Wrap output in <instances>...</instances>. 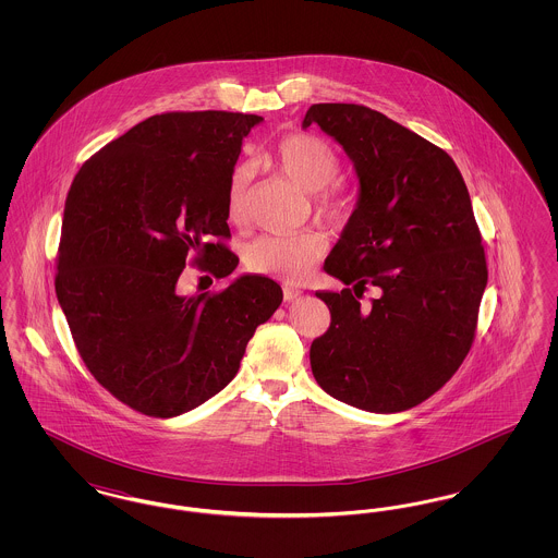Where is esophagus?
Listing matches in <instances>:
<instances>
[{
  "mask_svg": "<svg viewBox=\"0 0 558 558\" xmlns=\"http://www.w3.org/2000/svg\"><path fill=\"white\" fill-rule=\"evenodd\" d=\"M303 292L299 291V289H292V287H284V301H294V299H299Z\"/></svg>",
  "mask_w": 558,
  "mask_h": 558,
  "instance_id": "1",
  "label": "esophagus"
}]
</instances>
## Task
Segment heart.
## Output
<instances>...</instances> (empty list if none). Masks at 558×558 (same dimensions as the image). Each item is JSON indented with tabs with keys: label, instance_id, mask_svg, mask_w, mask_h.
Listing matches in <instances>:
<instances>
[{
	"label": "heart",
	"instance_id": "heart-1",
	"mask_svg": "<svg viewBox=\"0 0 558 558\" xmlns=\"http://www.w3.org/2000/svg\"><path fill=\"white\" fill-rule=\"evenodd\" d=\"M271 160L305 192L316 194V209L326 219H341L347 213L349 201L339 190H328V184L339 173L341 160L335 148L312 133H292L282 137L269 153ZM251 171L246 165H239L228 184L226 213L232 223L246 219V187ZM326 251V240L316 232L294 234H266L255 240L244 255L246 267L255 274L280 276L287 280L305 278Z\"/></svg>",
	"mask_w": 558,
	"mask_h": 558
}]
</instances>
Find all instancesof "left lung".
Masks as SVG:
<instances>
[{"mask_svg": "<svg viewBox=\"0 0 558 558\" xmlns=\"http://www.w3.org/2000/svg\"><path fill=\"white\" fill-rule=\"evenodd\" d=\"M360 180L355 209L324 269L350 290L318 291L330 328L310 349L319 387L353 408L393 414L439 391L475 339L487 284L466 184L450 155L378 110L314 105ZM381 296L362 308L365 284Z\"/></svg>", "mask_w": 558, "mask_h": 558, "instance_id": "obj_1", "label": "left lung"}]
</instances>
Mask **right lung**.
<instances>
[{
	"label": "right lung",
	"instance_id": "obj_1",
	"mask_svg": "<svg viewBox=\"0 0 558 558\" xmlns=\"http://www.w3.org/2000/svg\"><path fill=\"white\" fill-rule=\"evenodd\" d=\"M264 117L198 110L137 123L83 162L62 217L56 296L81 360L133 410L171 418L219 393L282 289L240 276L182 296L194 264L230 276L228 184L242 140Z\"/></svg>",
	"mask_w": 558,
	"mask_h": 558
}]
</instances>
